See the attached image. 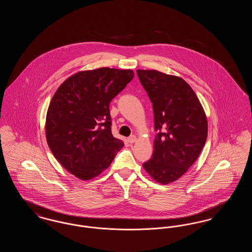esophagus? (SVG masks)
<instances>
[{
    "label": "esophagus",
    "instance_id": "34e87169",
    "mask_svg": "<svg viewBox=\"0 0 252 252\" xmlns=\"http://www.w3.org/2000/svg\"><path fill=\"white\" fill-rule=\"evenodd\" d=\"M127 141H128L129 144H133V143H135V142L137 141V137L134 136V135H132V136L127 138Z\"/></svg>",
    "mask_w": 252,
    "mask_h": 252
}]
</instances>
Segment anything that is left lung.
Segmentation results:
<instances>
[{
    "label": "left lung",
    "instance_id": "obj_1",
    "mask_svg": "<svg viewBox=\"0 0 252 252\" xmlns=\"http://www.w3.org/2000/svg\"><path fill=\"white\" fill-rule=\"evenodd\" d=\"M154 110L152 158L143 167L160 184L182 177L195 162L208 135L203 107L191 86L180 76L156 70H137Z\"/></svg>",
    "mask_w": 252,
    "mask_h": 252
}]
</instances>
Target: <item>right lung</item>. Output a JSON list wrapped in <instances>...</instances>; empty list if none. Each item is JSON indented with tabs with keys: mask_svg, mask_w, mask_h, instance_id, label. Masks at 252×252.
Here are the masks:
<instances>
[{
	"mask_svg": "<svg viewBox=\"0 0 252 252\" xmlns=\"http://www.w3.org/2000/svg\"><path fill=\"white\" fill-rule=\"evenodd\" d=\"M134 77L108 67L80 71L60 85L49 105L45 135L60 164L81 180L99 176L124 146L112 136L109 103Z\"/></svg>",
	"mask_w": 252,
	"mask_h": 252,
	"instance_id": "right-lung-1",
	"label": "right lung"
}]
</instances>
